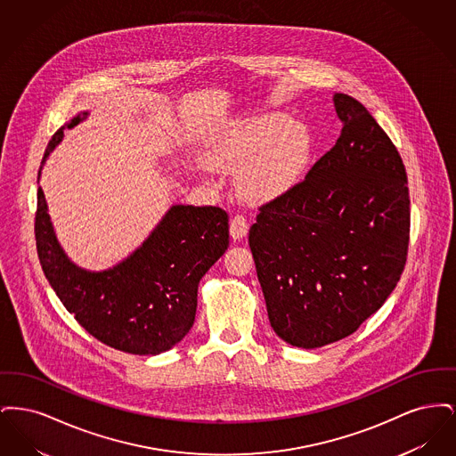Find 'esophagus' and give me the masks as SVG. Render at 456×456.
Masks as SVG:
<instances>
[{"label": "esophagus", "mask_w": 456, "mask_h": 456, "mask_svg": "<svg viewBox=\"0 0 456 456\" xmlns=\"http://www.w3.org/2000/svg\"><path fill=\"white\" fill-rule=\"evenodd\" d=\"M229 231H231V238L234 240H240V239L248 236V231H249V224L248 220L242 217V216H236L231 220V225H229Z\"/></svg>", "instance_id": "34e87169"}]
</instances>
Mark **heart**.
<instances>
[{"label":"heart","instance_id":"heart-1","mask_svg":"<svg viewBox=\"0 0 456 456\" xmlns=\"http://www.w3.org/2000/svg\"><path fill=\"white\" fill-rule=\"evenodd\" d=\"M313 136L281 110L240 118L214 131L205 160L220 173H238L239 193L253 203L289 195L307 173Z\"/></svg>","mask_w":456,"mask_h":456}]
</instances>
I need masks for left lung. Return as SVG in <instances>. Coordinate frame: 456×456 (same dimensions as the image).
<instances>
[{
  "label": "left lung",
  "instance_id": "obj_1",
  "mask_svg": "<svg viewBox=\"0 0 456 456\" xmlns=\"http://www.w3.org/2000/svg\"><path fill=\"white\" fill-rule=\"evenodd\" d=\"M333 106L344 121L335 147L249 229L270 325L294 347L352 335L390 297L407 261L402 157L359 101L335 94Z\"/></svg>",
  "mask_w": 456,
  "mask_h": 456
}]
</instances>
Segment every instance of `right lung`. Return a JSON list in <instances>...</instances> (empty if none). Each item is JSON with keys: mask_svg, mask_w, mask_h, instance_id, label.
<instances>
[{"mask_svg": "<svg viewBox=\"0 0 456 456\" xmlns=\"http://www.w3.org/2000/svg\"><path fill=\"white\" fill-rule=\"evenodd\" d=\"M87 118V110L80 112L56 131L43 166L66 128ZM36 240L45 279L92 337L128 354L157 355L179 344L195 323L198 283L229 246V217L218 207L173 205L130 256L92 272L66 255L39 186Z\"/></svg>", "mask_w": 456, "mask_h": 456, "instance_id": "1", "label": "right lung"}]
</instances>
